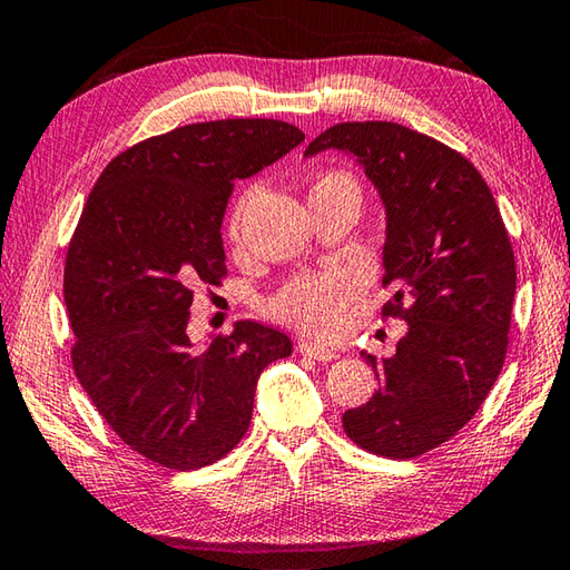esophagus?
<instances>
[{"instance_id": "34e87169", "label": "esophagus", "mask_w": 570, "mask_h": 570, "mask_svg": "<svg viewBox=\"0 0 570 570\" xmlns=\"http://www.w3.org/2000/svg\"><path fill=\"white\" fill-rule=\"evenodd\" d=\"M298 353L306 355V358H314L318 363H331L333 358H336V351L323 348V345H318L316 341H308V338L298 341Z\"/></svg>"}]
</instances>
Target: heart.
Returning <instances> with one entry per match:
<instances>
[{"label": "heart", "instance_id": "1", "mask_svg": "<svg viewBox=\"0 0 570 570\" xmlns=\"http://www.w3.org/2000/svg\"><path fill=\"white\" fill-rule=\"evenodd\" d=\"M341 183L353 185L348 175L326 173L314 183V189H311V193L331 185H341ZM252 197H254L252 193L242 195L237 207H234L232 219H229L232 237H239L242 217L244 212H247ZM358 292H361L358 276H355L351 269H343V266H331V269L301 274L292 278V282H288L282 292L269 301V311L274 318L288 323V326L308 331L314 333V336H328V333L338 328L343 308L358 296Z\"/></svg>", "mask_w": 570, "mask_h": 570}]
</instances>
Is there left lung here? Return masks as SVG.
Returning a JSON list of instances; mask_svg holds the SVG:
<instances>
[{"label":"left lung","mask_w":570,"mask_h":570,"mask_svg":"<svg viewBox=\"0 0 570 570\" xmlns=\"http://www.w3.org/2000/svg\"><path fill=\"white\" fill-rule=\"evenodd\" d=\"M338 148L363 163L387 212L383 318L407 333L375 361L377 393L343 415L358 448L412 460L454 438L497 383L509 348L517 262L494 195L450 145L387 120L338 122L304 155Z\"/></svg>","instance_id":"1"}]
</instances>
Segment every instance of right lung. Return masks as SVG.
<instances>
[{
  "label": "right lung",
  "instance_id": "obj_1",
  "mask_svg": "<svg viewBox=\"0 0 570 570\" xmlns=\"http://www.w3.org/2000/svg\"><path fill=\"white\" fill-rule=\"evenodd\" d=\"M292 122L227 118L145 138L100 173L71 234L63 301L78 383L118 438L167 470L222 460L249 428L256 377L286 333L239 321L195 348V288L227 276L222 217L244 180L304 142Z\"/></svg>",
  "mask_w": 570,
  "mask_h": 570
}]
</instances>
